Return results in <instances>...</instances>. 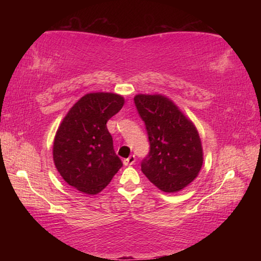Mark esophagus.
Returning a JSON list of instances; mask_svg holds the SVG:
<instances>
[{
	"mask_svg": "<svg viewBox=\"0 0 261 261\" xmlns=\"http://www.w3.org/2000/svg\"><path fill=\"white\" fill-rule=\"evenodd\" d=\"M136 162V158L135 155H130L129 158H126L123 160V163H124V166H131L134 165V163Z\"/></svg>",
	"mask_w": 261,
	"mask_h": 261,
	"instance_id": "34e87169",
	"label": "esophagus"
}]
</instances>
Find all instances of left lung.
Instances as JSON below:
<instances>
[{
    "label": "left lung",
    "mask_w": 261,
    "mask_h": 261,
    "mask_svg": "<svg viewBox=\"0 0 261 261\" xmlns=\"http://www.w3.org/2000/svg\"><path fill=\"white\" fill-rule=\"evenodd\" d=\"M135 105L149 141L141 171L162 191H180L197 177L204 161L196 126L173 101L160 94H138Z\"/></svg>",
    "instance_id": "8db88e82"
}]
</instances>
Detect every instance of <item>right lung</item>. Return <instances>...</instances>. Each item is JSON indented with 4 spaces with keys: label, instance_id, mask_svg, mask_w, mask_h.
Returning a JSON list of instances; mask_svg holds the SVG:
<instances>
[{
    "label": "right lung",
    "instance_id": "obj_1",
    "mask_svg": "<svg viewBox=\"0 0 261 261\" xmlns=\"http://www.w3.org/2000/svg\"><path fill=\"white\" fill-rule=\"evenodd\" d=\"M124 105L114 93H88L63 118L53 145L57 171L78 191L96 194L107 187L123 166L107 129L110 117Z\"/></svg>",
    "mask_w": 261,
    "mask_h": 261
}]
</instances>
